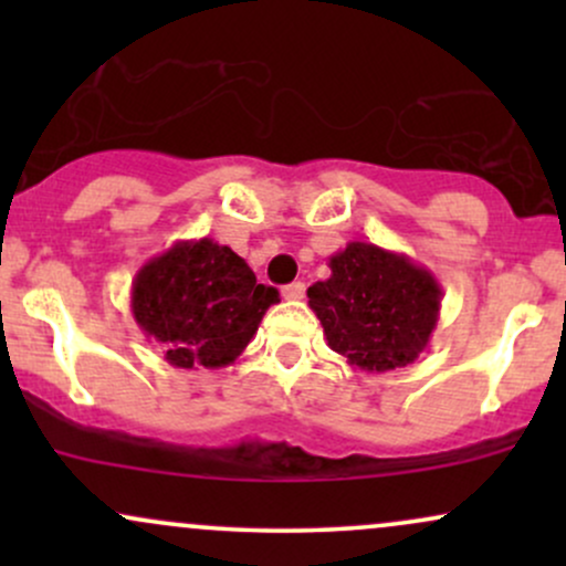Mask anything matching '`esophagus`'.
<instances>
[{"label": "esophagus", "instance_id": "obj_1", "mask_svg": "<svg viewBox=\"0 0 566 566\" xmlns=\"http://www.w3.org/2000/svg\"><path fill=\"white\" fill-rule=\"evenodd\" d=\"M282 295H284V301H303L305 284L303 282H292V284H287V287L282 290Z\"/></svg>", "mask_w": 566, "mask_h": 566}]
</instances>
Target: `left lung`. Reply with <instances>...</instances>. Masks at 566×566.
<instances>
[{"instance_id": "left-lung-1", "label": "left lung", "mask_w": 566, "mask_h": 566, "mask_svg": "<svg viewBox=\"0 0 566 566\" xmlns=\"http://www.w3.org/2000/svg\"><path fill=\"white\" fill-rule=\"evenodd\" d=\"M327 265L329 279L308 287L327 346L361 373L412 365L437 329L439 279L405 252L373 242H348Z\"/></svg>"}]
</instances>
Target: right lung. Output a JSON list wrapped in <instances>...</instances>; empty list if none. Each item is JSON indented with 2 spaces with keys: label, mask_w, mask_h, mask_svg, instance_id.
<instances>
[{
  "label": "right lung",
  "mask_w": 566,
  "mask_h": 566,
  "mask_svg": "<svg viewBox=\"0 0 566 566\" xmlns=\"http://www.w3.org/2000/svg\"><path fill=\"white\" fill-rule=\"evenodd\" d=\"M274 303L279 292L258 284L244 258L210 237L175 242L143 263L129 292L143 335L180 369L233 365Z\"/></svg>",
  "instance_id": "1"
}]
</instances>
